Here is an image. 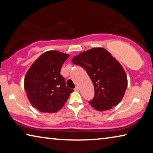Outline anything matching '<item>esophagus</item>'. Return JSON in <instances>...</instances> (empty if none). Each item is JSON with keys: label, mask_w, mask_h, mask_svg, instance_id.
I'll return each instance as SVG.
<instances>
[{"label": "esophagus", "mask_w": 153, "mask_h": 153, "mask_svg": "<svg viewBox=\"0 0 153 153\" xmlns=\"http://www.w3.org/2000/svg\"><path fill=\"white\" fill-rule=\"evenodd\" d=\"M74 90H76V91H79V87H78V86H76V87L75 88H74Z\"/></svg>", "instance_id": "obj_1"}]
</instances>
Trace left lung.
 I'll list each match as a JSON object with an SVG mask.
<instances>
[{
    "label": "left lung",
    "mask_w": 153,
    "mask_h": 153,
    "mask_svg": "<svg viewBox=\"0 0 153 153\" xmlns=\"http://www.w3.org/2000/svg\"><path fill=\"white\" fill-rule=\"evenodd\" d=\"M82 67L94 87V97L89 103L99 111L115 107L122 100L128 79L121 64L103 48H94L79 53L72 59Z\"/></svg>",
    "instance_id": "1"
}]
</instances>
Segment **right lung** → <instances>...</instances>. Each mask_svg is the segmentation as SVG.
I'll use <instances>...</instances> for the list:
<instances>
[{"label":"right lung","instance_id":"obj_1","mask_svg":"<svg viewBox=\"0 0 153 153\" xmlns=\"http://www.w3.org/2000/svg\"><path fill=\"white\" fill-rule=\"evenodd\" d=\"M69 56L56 51H47L28 69L24 88L31 104L41 112H57L74 91L66 86L60 74L62 65Z\"/></svg>","mask_w":153,"mask_h":153}]
</instances>
